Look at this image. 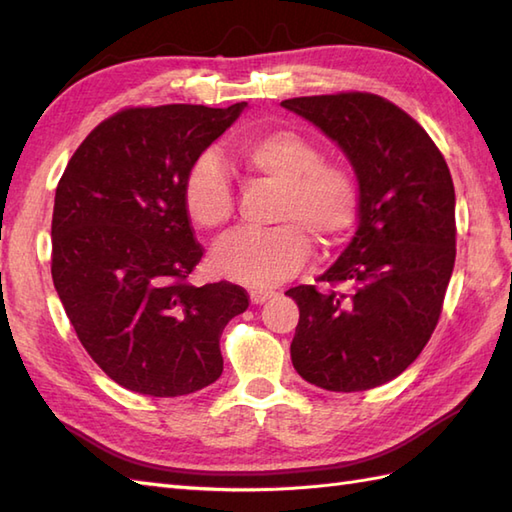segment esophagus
Instances as JSON below:
<instances>
[{
	"label": "esophagus",
	"instance_id": "1",
	"mask_svg": "<svg viewBox=\"0 0 512 512\" xmlns=\"http://www.w3.org/2000/svg\"><path fill=\"white\" fill-rule=\"evenodd\" d=\"M275 295H277L275 290H262V288L250 290V303H255V306H259V303H264V301H268V299H273Z\"/></svg>",
	"mask_w": 512,
	"mask_h": 512
}]
</instances>
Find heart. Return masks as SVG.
<instances>
[{"label":"heart","mask_w":512,"mask_h":512,"mask_svg":"<svg viewBox=\"0 0 512 512\" xmlns=\"http://www.w3.org/2000/svg\"><path fill=\"white\" fill-rule=\"evenodd\" d=\"M248 176L279 187L273 222L266 231H237L217 242L211 264L224 279L250 288H273L310 257V239L334 248L354 231L361 191L352 171L323 160L321 147L295 129L246 138L237 149ZM182 200L195 226L215 231L235 211L231 176L215 151H202L184 176Z\"/></svg>","instance_id":"heart-1"}]
</instances>
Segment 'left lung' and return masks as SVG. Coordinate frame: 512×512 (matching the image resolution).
<instances>
[{
    "mask_svg": "<svg viewBox=\"0 0 512 512\" xmlns=\"http://www.w3.org/2000/svg\"><path fill=\"white\" fill-rule=\"evenodd\" d=\"M332 138L352 162L361 213L341 257L319 281L290 288L299 323L292 365L328 391L389 383L436 330L455 264V191L429 134L369 92L281 101Z\"/></svg>",
    "mask_w": 512,
    "mask_h": 512,
    "instance_id": "left-lung-1",
    "label": "left lung"
}]
</instances>
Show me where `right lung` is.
<instances>
[{
    "label": "right lung",
    "instance_id": "add662e5",
    "mask_svg": "<svg viewBox=\"0 0 512 512\" xmlns=\"http://www.w3.org/2000/svg\"><path fill=\"white\" fill-rule=\"evenodd\" d=\"M244 107H127L92 129L59 180L54 288L92 361L129 391L184 396L222 374L220 336L248 295L187 281L204 248L182 184Z\"/></svg>",
    "mask_w": 512,
    "mask_h": 512
}]
</instances>
